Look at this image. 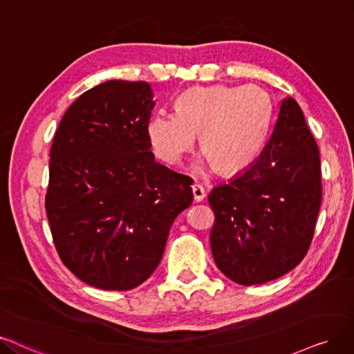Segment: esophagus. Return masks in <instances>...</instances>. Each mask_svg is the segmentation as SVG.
I'll use <instances>...</instances> for the list:
<instances>
[{"instance_id": "34e87169", "label": "esophagus", "mask_w": 354, "mask_h": 354, "mask_svg": "<svg viewBox=\"0 0 354 354\" xmlns=\"http://www.w3.org/2000/svg\"><path fill=\"white\" fill-rule=\"evenodd\" d=\"M192 193H193V199H194V202H202L205 197H206V194H205V190H203V187L201 186V185H193L192 186Z\"/></svg>"}]
</instances>
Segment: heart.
Here are the masks:
<instances>
[{
	"mask_svg": "<svg viewBox=\"0 0 354 354\" xmlns=\"http://www.w3.org/2000/svg\"><path fill=\"white\" fill-rule=\"evenodd\" d=\"M270 120V97L259 86H197L177 97L176 115H153L147 135L153 153L171 165L181 161L199 136L202 162L230 177L247 171L260 158Z\"/></svg>",
	"mask_w": 354,
	"mask_h": 354,
	"instance_id": "obj_1",
	"label": "heart"
}]
</instances>
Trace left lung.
<instances>
[{
    "label": "left lung",
    "instance_id": "1",
    "mask_svg": "<svg viewBox=\"0 0 354 354\" xmlns=\"http://www.w3.org/2000/svg\"><path fill=\"white\" fill-rule=\"evenodd\" d=\"M319 167L304 113L288 97L260 158L207 197L215 214L210 248L226 277L261 285L304 260L321 207Z\"/></svg>",
    "mask_w": 354,
    "mask_h": 354
}]
</instances>
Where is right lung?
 <instances>
[{
    "instance_id": "add662e5",
    "label": "right lung",
    "mask_w": 354,
    "mask_h": 354,
    "mask_svg": "<svg viewBox=\"0 0 354 354\" xmlns=\"http://www.w3.org/2000/svg\"><path fill=\"white\" fill-rule=\"evenodd\" d=\"M145 81L111 80L81 94L55 133L46 215L62 263L104 290H131L158 267L192 178L155 162Z\"/></svg>"
}]
</instances>
